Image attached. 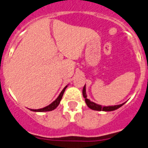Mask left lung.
Here are the masks:
<instances>
[{
    "mask_svg": "<svg viewBox=\"0 0 148 148\" xmlns=\"http://www.w3.org/2000/svg\"><path fill=\"white\" fill-rule=\"evenodd\" d=\"M82 94L83 97L85 99V102H86V105L89 107L90 109L93 110H97V111H105V112H110V111H114V110H117L118 108H120V107H122L125 103H122L121 104H118V105H114V106H102L99 105V104H96V103L92 102V101L89 100V99H87V95L86 94V85H84L82 90Z\"/></svg>",
    "mask_w": 148,
    "mask_h": 148,
    "instance_id": "1",
    "label": "left lung"
}]
</instances>
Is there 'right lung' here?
<instances>
[{
	"mask_svg": "<svg viewBox=\"0 0 148 148\" xmlns=\"http://www.w3.org/2000/svg\"><path fill=\"white\" fill-rule=\"evenodd\" d=\"M66 87H67V86H66L63 89V90L61 92L60 95H59V97H58L56 98V99H55V100L53 101L51 104H49V105L46 106V107H44V108L38 109V110H33V109H30V110H31V111H33V112H49V111H52V110H53L54 109H56L58 106H59V103H60L61 100H62V97H63V95H64V93L65 89H66Z\"/></svg>",
	"mask_w": 148,
	"mask_h": 148,
	"instance_id": "obj_1",
	"label": "right lung"
}]
</instances>
